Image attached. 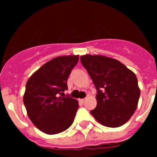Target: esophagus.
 <instances>
[{
    "instance_id": "obj_1",
    "label": "esophagus",
    "mask_w": 157,
    "mask_h": 157,
    "mask_svg": "<svg viewBox=\"0 0 157 157\" xmlns=\"http://www.w3.org/2000/svg\"><path fill=\"white\" fill-rule=\"evenodd\" d=\"M80 101L82 102V103H84V102L86 101V99H80Z\"/></svg>"
}]
</instances>
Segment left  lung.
<instances>
[{
    "label": "left lung",
    "instance_id": "8db88e82",
    "mask_svg": "<svg viewBox=\"0 0 157 157\" xmlns=\"http://www.w3.org/2000/svg\"><path fill=\"white\" fill-rule=\"evenodd\" d=\"M80 61L97 90L92 115L109 128L125 124L137 109L140 95L135 74L118 60L103 55H82Z\"/></svg>",
    "mask_w": 157,
    "mask_h": 157
}]
</instances>
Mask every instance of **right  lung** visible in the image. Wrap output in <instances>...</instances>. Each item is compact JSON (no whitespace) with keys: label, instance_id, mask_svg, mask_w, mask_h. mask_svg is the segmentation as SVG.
Here are the masks:
<instances>
[{"label":"right lung","instance_id":"add662e5","mask_svg":"<svg viewBox=\"0 0 157 157\" xmlns=\"http://www.w3.org/2000/svg\"><path fill=\"white\" fill-rule=\"evenodd\" d=\"M79 55L53 58L38 69L27 80L23 103L35 126L47 134H56L72 124L79 104L64 95L71 71Z\"/></svg>","mask_w":157,"mask_h":157}]
</instances>
